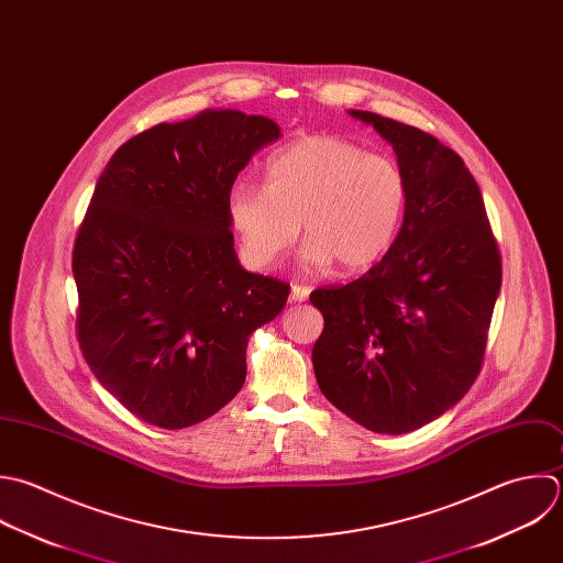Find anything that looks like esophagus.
<instances>
[{
  "mask_svg": "<svg viewBox=\"0 0 563 563\" xmlns=\"http://www.w3.org/2000/svg\"><path fill=\"white\" fill-rule=\"evenodd\" d=\"M309 291H311L309 287L296 283V285H291V300H294V302H305V300L309 298Z\"/></svg>",
  "mask_w": 563,
  "mask_h": 563,
  "instance_id": "esophagus-1",
  "label": "esophagus"
}]
</instances>
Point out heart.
Segmentation results:
<instances>
[{
	"label": "heart",
	"instance_id": "obj_1",
	"mask_svg": "<svg viewBox=\"0 0 563 563\" xmlns=\"http://www.w3.org/2000/svg\"><path fill=\"white\" fill-rule=\"evenodd\" d=\"M406 199V177L390 157L335 135H307L267 162L265 188L236 184L228 214L254 267L274 265L302 223L307 265L338 261L342 269L357 272L386 254Z\"/></svg>",
	"mask_w": 563,
	"mask_h": 563
}]
</instances>
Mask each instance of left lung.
<instances>
[{
    "mask_svg": "<svg viewBox=\"0 0 563 563\" xmlns=\"http://www.w3.org/2000/svg\"><path fill=\"white\" fill-rule=\"evenodd\" d=\"M397 153L408 199L386 256L349 285L311 291L324 329L313 344L322 395L377 434L412 432L456 406L476 382L503 256L483 192L434 135L351 109Z\"/></svg>",
    "mask_w": 563,
    "mask_h": 563,
    "instance_id": "left-lung-1",
    "label": "left lung"
}]
</instances>
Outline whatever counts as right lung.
Returning <instances> with one entry per match:
<instances>
[{
  "mask_svg": "<svg viewBox=\"0 0 563 563\" xmlns=\"http://www.w3.org/2000/svg\"><path fill=\"white\" fill-rule=\"evenodd\" d=\"M280 129L234 109L155 124L107 162L78 228L76 338L96 379L137 419L181 430L243 388L252 331L289 285L239 265L228 199Z\"/></svg>",
  "mask_w": 563,
  "mask_h": 563,
  "instance_id": "add662e5",
  "label": "right lung"
}]
</instances>
